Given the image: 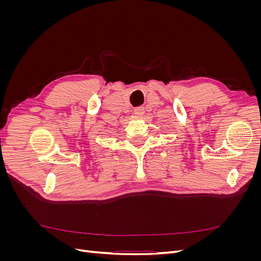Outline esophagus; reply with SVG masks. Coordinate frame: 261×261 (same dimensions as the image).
Segmentation results:
<instances>
[{"label": "esophagus", "mask_w": 261, "mask_h": 261, "mask_svg": "<svg viewBox=\"0 0 261 261\" xmlns=\"http://www.w3.org/2000/svg\"><path fill=\"white\" fill-rule=\"evenodd\" d=\"M145 113V108L144 107H138L134 110V114L137 116H143Z\"/></svg>", "instance_id": "34e87169"}]
</instances>
